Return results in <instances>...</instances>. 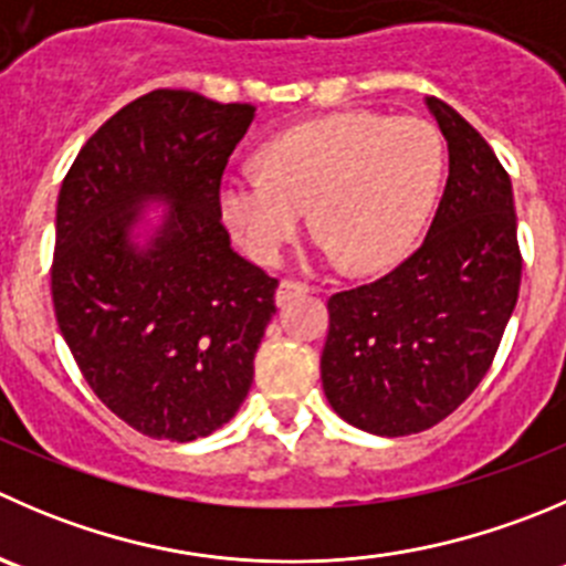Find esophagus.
Wrapping results in <instances>:
<instances>
[{"label":"esophagus","mask_w":566,"mask_h":566,"mask_svg":"<svg viewBox=\"0 0 566 566\" xmlns=\"http://www.w3.org/2000/svg\"><path fill=\"white\" fill-rule=\"evenodd\" d=\"M306 293H312V287L306 282L282 279V282H279V290H276V304L284 306V304H290L293 298H298V295H306Z\"/></svg>","instance_id":"34e87169"}]
</instances>
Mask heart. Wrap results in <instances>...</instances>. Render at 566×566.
I'll return each mask as SVG.
<instances>
[{
	"label": "heart",
	"mask_w": 566,
	"mask_h": 566,
	"mask_svg": "<svg viewBox=\"0 0 566 566\" xmlns=\"http://www.w3.org/2000/svg\"><path fill=\"white\" fill-rule=\"evenodd\" d=\"M262 171L227 174L221 212L254 260L276 262L304 207L326 260L378 271L403 256L429 221L446 174V144L431 120L345 109L279 132Z\"/></svg>",
	"instance_id": "1"
}]
</instances>
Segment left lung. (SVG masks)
<instances>
[{
  "mask_svg": "<svg viewBox=\"0 0 566 566\" xmlns=\"http://www.w3.org/2000/svg\"><path fill=\"white\" fill-rule=\"evenodd\" d=\"M426 104L451 160L429 234L387 276L328 298L323 392L345 422L378 437L431 429L470 398L523 276L506 168L451 104Z\"/></svg>",
  "mask_w": 566,
  "mask_h": 566,
  "instance_id": "1",
  "label": "left lung"
}]
</instances>
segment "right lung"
Wrapping results in <instances>:
<instances>
[{
    "label": "right lung",
    "mask_w": 566,
    "mask_h": 566,
    "mask_svg": "<svg viewBox=\"0 0 566 566\" xmlns=\"http://www.w3.org/2000/svg\"><path fill=\"white\" fill-rule=\"evenodd\" d=\"M251 104L151 91L87 137L57 196V326L104 406L155 440L190 442L234 417L279 282L234 254L223 168ZM149 200L169 205L150 243L130 240Z\"/></svg>",
    "instance_id": "add662e5"
}]
</instances>
